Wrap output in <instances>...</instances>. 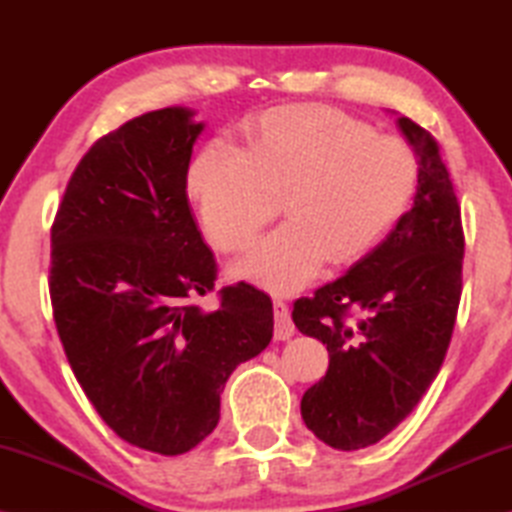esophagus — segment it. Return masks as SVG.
Returning <instances> with one entry per match:
<instances>
[{
	"label": "esophagus",
	"instance_id": "34e87169",
	"mask_svg": "<svg viewBox=\"0 0 512 512\" xmlns=\"http://www.w3.org/2000/svg\"><path fill=\"white\" fill-rule=\"evenodd\" d=\"M273 311H275V341H289L293 332H296L289 307L284 305L282 300H275Z\"/></svg>",
	"mask_w": 512,
	"mask_h": 512
}]
</instances>
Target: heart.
Listing matches in <instances>:
<instances>
[{"mask_svg": "<svg viewBox=\"0 0 512 512\" xmlns=\"http://www.w3.org/2000/svg\"><path fill=\"white\" fill-rule=\"evenodd\" d=\"M418 158L402 140L323 106L273 108L244 126V151L212 142L187 169V194L212 244L244 250L277 212V225L232 266L273 293L305 287L323 264L368 255L406 212Z\"/></svg>", "mask_w": 512, "mask_h": 512, "instance_id": "1", "label": "heart"}]
</instances>
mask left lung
<instances>
[{
	"label": "left lung",
	"mask_w": 512,
	"mask_h": 512,
	"mask_svg": "<svg viewBox=\"0 0 512 512\" xmlns=\"http://www.w3.org/2000/svg\"><path fill=\"white\" fill-rule=\"evenodd\" d=\"M418 158L411 210L332 284L293 305L302 334L329 352L325 377L302 395L307 429L354 452L388 436L436 379L461 300L463 228L438 144L397 115Z\"/></svg>",
	"instance_id": "1"
}]
</instances>
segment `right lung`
I'll return each mask as SVG.
<instances>
[{
    "label": "right lung",
    "mask_w": 512,
    "mask_h": 512,
    "mask_svg": "<svg viewBox=\"0 0 512 512\" xmlns=\"http://www.w3.org/2000/svg\"><path fill=\"white\" fill-rule=\"evenodd\" d=\"M205 121L171 106L92 146L51 228L49 293L60 341L103 422L135 447L178 456L210 436L239 363L273 339V302L250 284L214 289L216 262L187 198Z\"/></svg>",
    "instance_id": "add662e5"
}]
</instances>
